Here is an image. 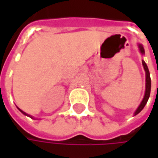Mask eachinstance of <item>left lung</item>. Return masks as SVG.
<instances>
[{"label": "left lung", "instance_id": "1", "mask_svg": "<svg viewBox=\"0 0 158 158\" xmlns=\"http://www.w3.org/2000/svg\"><path fill=\"white\" fill-rule=\"evenodd\" d=\"M138 46H139L140 53H141V54H144V53H145V50H144V47L142 46V45L139 44ZM142 65L143 67H144L145 71H146V91H145V96H144V98H143L142 102H141V103L139 104V106H138V108H137L135 112V116L137 115L139 113H140V112H141V110L145 107L146 102H147V101H148V99H149L150 93H151V77H150L149 69H148V68H147L146 63L144 62L143 60H142Z\"/></svg>", "mask_w": 158, "mask_h": 158}]
</instances>
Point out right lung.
Here are the masks:
<instances>
[{
  "label": "right lung",
  "mask_w": 158,
  "mask_h": 158,
  "mask_svg": "<svg viewBox=\"0 0 158 158\" xmlns=\"http://www.w3.org/2000/svg\"><path fill=\"white\" fill-rule=\"evenodd\" d=\"M18 108H19V107H18ZM19 111H20V112H21V113H23V114H24V115H26V116H29V117H30V118H33L32 116H30V115H29V114H27V113H24V112H23V111H22V110H21V109H19Z\"/></svg>",
  "instance_id": "1"
}]
</instances>
